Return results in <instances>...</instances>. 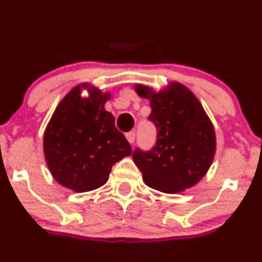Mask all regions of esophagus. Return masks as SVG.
<instances>
[{
  "label": "esophagus",
  "instance_id": "obj_1",
  "mask_svg": "<svg viewBox=\"0 0 262 262\" xmlns=\"http://www.w3.org/2000/svg\"><path fill=\"white\" fill-rule=\"evenodd\" d=\"M126 139H128V142L130 144L134 143V141H136V132H128V133L125 134Z\"/></svg>",
  "mask_w": 262,
  "mask_h": 262
}]
</instances>
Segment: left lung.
<instances>
[{"label":"left lung","instance_id":"obj_1","mask_svg":"<svg viewBox=\"0 0 262 262\" xmlns=\"http://www.w3.org/2000/svg\"><path fill=\"white\" fill-rule=\"evenodd\" d=\"M136 91L149 100L148 119L157 128L156 146L133 152L146 185L167 194L194 186L209 170L215 153V132L202 104L179 82L160 92L136 84Z\"/></svg>","mask_w":262,"mask_h":262}]
</instances>
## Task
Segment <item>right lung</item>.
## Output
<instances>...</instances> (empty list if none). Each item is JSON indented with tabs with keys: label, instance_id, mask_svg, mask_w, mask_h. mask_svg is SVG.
<instances>
[{
	"label": "right lung",
	"instance_id": "1",
	"mask_svg": "<svg viewBox=\"0 0 262 262\" xmlns=\"http://www.w3.org/2000/svg\"><path fill=\"white\" fill-rule=\"evenodd\" d=\"M87 88L89 98L80 96ZM109 92L82 83L71 90L47 125L43 146L47 165L60 185L77 192L106 184L112 167L132 155V147L104 107Z\"/></svg>",
	"mask_w": 262,
	"mask_h": 262
}]
</instances>
